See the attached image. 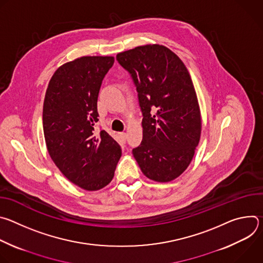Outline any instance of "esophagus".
Returning a JSON list of instances; mask_svg holds the SVG:
<instances>
[{
  "label": "esophagus",
  "instance_id": "esophagus-1",
  "mask_svg": "<svg viewBox=\"0 0 263 263\" xmlns=\"http://www.w3.org/2000/svg\"><path fill=\"white\" fill-rule=\"evenodd\" d=\"M119 136H120V138H121V140H122L123 142H125V141H126L127 134H126L125 132H120V133H119Z\"/></svg>",
  "mask_w": 263,
  "mask_h": 263
}]
</instances>
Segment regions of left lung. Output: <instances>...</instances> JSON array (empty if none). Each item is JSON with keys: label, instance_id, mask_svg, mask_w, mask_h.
I'll use <instances>...</instances> for the list:
<instances>
[{"label": "left lung", "instance_id": "left-lung-1", "mask_svg": "<svg viewBox=\"0 0 263 263\" xmlns=\"http://www.w3.org/2000/svg\"><path fill=\"white\" fill-rule=\"evenodd\" d=\"M136 87L142 140L132 149L148 179L168 182L190 165L201 136L197 93L181 59L170 49L146 45L117 55Z\"/></svg>", "mask_w": 263, "mask_h": 263}]
</instances>
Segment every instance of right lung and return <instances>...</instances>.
Here are the masks:
<instances>
[{"instance_id":"right-lung-1","label":"right lung","mask_w":263,"mask_h":263,"mask_svg":"<svg viewBox=\"0 0 263 263\" xmlns=\"http://www.w3.org/2000/svg\"><path fill=\"white\" fill-rule=\"evenodd\" d=\"M114 57L84 56L60 66L47 88L43 124L49 154L60 172L86 191L109 184L122 156L105 130L96 132L98 97Z\"/></svg>"}]
</instances>
